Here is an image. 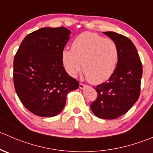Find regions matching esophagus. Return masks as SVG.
I'll return each instance as SVG.
<instances>
[{"instance_id": "34e87169", "label": "esophagus", "mask_w": 153, "mask_h": 153, "mask_svg": "<svg viewBox=\"0 0 153 153\" xmlns=\"http://www.w3.org/2000/svg\"><path fill=\"white\" fill-rule=\"evenodd\" d=\"M86 86L85 85V84H81V83H80V84H79V87H80V89H84V88H85Z\"/></svg>"}]
</instances>
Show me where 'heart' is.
I'll use <instances>...</instances> for the list:
<instances>
[{"label": "heart", "mask_w": 153, "mask_h": 153, "mask_svg": "<svg viewBox=\"0 0 153 153\" xmlns=\"http://www.w3.org/2000/svg\"><path fill=\"white\" fill-rule=\"evenodd\" d=\"M61 60L71 76H76L82 67L89 81L101 84L109 79L115 71L118 61V49L112 40L86 32L75 38L72 49H63Z\"/></svg>", "instance_id": "b5f03b06"}]
</instances>
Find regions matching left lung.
Wrapping results in <instances>:
<instances>
[{
    "mask_svg": "<svg viewBox=\"0 0 153 153\" xmlns=\"http://www.w3.org/2000/svg\"><path fill=\"white\" fill-rule=\"evenodd\" d=\"M103 33L116 44L118 61L109 81L95 87L98 97L90 107L98 118L115 119L126 113L138 101L142 65L130 39L114 32Z\"/></svg>",
    "mask_w": 153,
    "mask_h": 153,
    "instance_id": "8db88e82",
    "label": "left lung"
}]
</instances>
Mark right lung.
I'll list each match as a JSON object with an SVG mask.
<instances>
[{"label":"right lung","mask_w":153,"mask_h":153,"mask_svg":"<svg viewBox=\"0 0 153 153\" xmlns=\"http://www.w3.org/2000/svg\"><path fill=\"white\" fill-rule=\"evenodd\" d=\"M71 31L65 27L41 28L24 38L14 58L15 91L35 115L53 117L65 106L68 92L79 83L68 75L61 52Z\"/></svg>","instance_id":"obj_1"}]
</instances>
